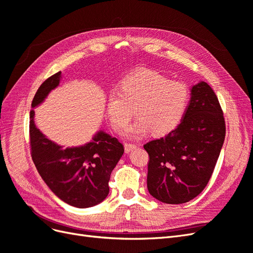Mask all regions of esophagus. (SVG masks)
<instances>
[{
  "label": "esophagus",
  "instance_id": "1",
  "mask_svg": "<svg viewBox=\"0 0 253 253\" xmlns=\"http://www.w3.org/2000/svg\"><path fill=\"white\" fill-rule=\"evenodd\" d=\"M136 148H137V144H134V143H126L125 144V150L126 153L131 152L132 150H134Z\"/></svg>",
  "mask_w": 253,
  "mask_h": 253
}]
</instances>
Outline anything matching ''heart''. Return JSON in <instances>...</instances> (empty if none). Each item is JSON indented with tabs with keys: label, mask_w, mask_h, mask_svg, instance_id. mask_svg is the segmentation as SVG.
Wrapping results in <instances>:
<instances>
[{
	"label": "heart",
	"mask_w": 253,
	"mask_h": 253,
	"mask_svg": "<svg viewBox=\"0 0 253 253\" xmlns=\"http://www.w3.org/2000/svg\"><path fill=\"white\" fill-rule=\"evenodd\" d=\"M190 102L189 89L183 83L171 81L154 71L141 70L127 75L118 90L106 98V116L118 133L126 128L133 116L134 124L126 129L129 137L147 136L153 131L165 136L179 126Z\"/></svg>",
	"instance_id": "1"
}]
</instances>
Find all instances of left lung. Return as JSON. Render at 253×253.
<instances>
[{"mask_svg":"<svg viewBox=\"0 0 253 253\" xmlns=\"http://www.w3.org/2000/svg\"><path fill=\"white\" fill-rule=\"evenodd\" d=\"M226 135L218 99L208 83L191 88V99L173 132L143 145L150 160L148 190L165 204H183L206 188Z\"/></svg>","mask_w":253,"mask_h":253,"instance_id":"1","label":"left lung"}]
</instances>
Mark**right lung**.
Returning <instances> with one entry per match:
<instances>
[{"label":"right lung","instance_id":"obj_1","mask_svg":"<svg viewBox=\"0 0 253 253\" xmlns=\"http://www.w3.org/2000/svg\"><path fill=\"white\" fill-rule=\"evenodd\" d=\"M62 77L61 72L45 80L33 99L32 108L41 104ZM35 111H30L29 137L34 164L41 177L61 201L88 208L109 195L113 169L124 154L122 143L108 133L99 131L93 140L80 147L63 148L49 140L35 125Z\"/></svg>","mask_w":253,"mask_h":253}]
</instances>
